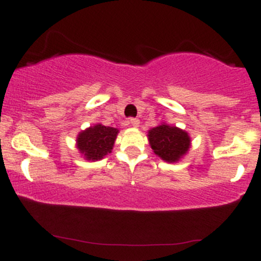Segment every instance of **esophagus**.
Returning a JSON list of instances; mask_svg holds the SVG:
<instances>
[{"label":"esophagus","mask_w":261,"mask_h":261,"mask_svg":"<svg viewBox=\"0 0 261 261\" xmlns=\"http://www.w3.org/2000/svg\"><path fill=\"white\" fill-rule=\"evenodd\" d=\"M130 124H131V126L137 127L140 125V120L137 118H131L130 119Z\"/></svg>","instance_id":"1"}]
</instances>
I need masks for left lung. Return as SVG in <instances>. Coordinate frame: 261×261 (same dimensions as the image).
Wrapping results in <instances>:
<instances>
[{
    "label": "left lung",
    "instance_id": "1",
    "mask_svg": "<svg viewBox=\"0 0 261 261\" xmlns=\"http://www.w3.org/2000/svg\"><path fill=\"white\" fill-rule=\"evenodd\" d=\"M148 140L154 153L170 163L178 161L190 147V137L188 133L164 124L149 130Z\"/></svg>",
    "mask_w": 261,
    "mask_h": 261
}]
</instances>
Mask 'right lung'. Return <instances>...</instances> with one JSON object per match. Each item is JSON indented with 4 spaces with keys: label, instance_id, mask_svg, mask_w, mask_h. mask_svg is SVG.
<instances>
[{
    "label": "right lung",
    "instance_id": "right-lung-1",
    "mask_svg": "<svg viewBox=\"0 0 261 261\" xmlns=\"http://www.w3.org/2000/svg\"><path fill=\"white\" fill-rule=\"evenodd\" d=\"M119 130L114 127L95 125V126L82 131L77 137V147L87 160H101L110 153Z\"/></svg>",
    "mask_w": 261,
    "mask_h": 261
}]
</instances>
